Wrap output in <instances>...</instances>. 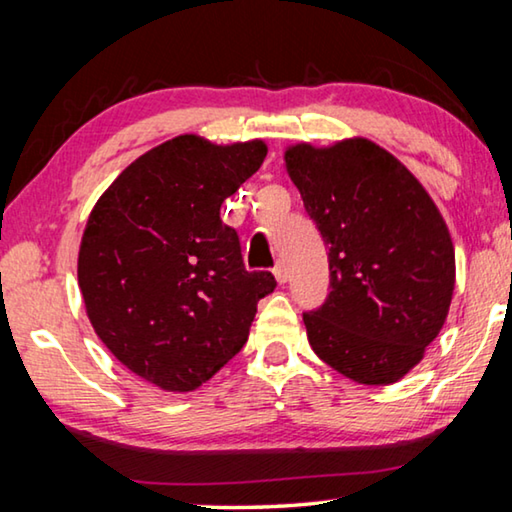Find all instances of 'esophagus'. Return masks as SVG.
<instances>
[{"label":"esophagus","instance_id":"obj_1","mask_svg":"<svg viewBox=\"0 0 512 512\" xmlns=\"http://www.w3.org/2000/svg\"><path fill=\"white\" fill-rule=\"evenodd\" d=\"M273 275H275V280L280 282V284H284V282L289 280V268H287V264H284V259H280V262L275 264Z\"/></svg>","mask_w":512,"mask_h":512}]
</instances>
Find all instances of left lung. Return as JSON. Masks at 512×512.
Segmentation results:
<instances>
[{
    "mask_svg": "<svg viewBox=\"0 0 512 512\" xmlns=\"http://www.w3.org/2000/svg\"><path fill=\"white\" fill-rule=\"evenodd\" d=\"M284 167L329 259L332 291L302 316L311 350L357 384H395L424 359L452 305L456 257L443 214L366 137L291 144Z\"/></svg>",
    "mask_w": 512,
    "mask_h": 512,
    "instance_id": "1",
    "label": "left lung"
}]
</instances>
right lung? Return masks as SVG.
<instances>
[{
	"label": "right lung",
	"instance_id": "add662e5",
	"mask_svg": "<svg viewBox=\"0 0 512 512\" xmlns=\"http://www.w3.org/2000/svg\"><path fill=\"white\" fill-rule=\"evenodd\" d=\"M264 140L214 144L185 133L153 146L94 203L79 248L85 314L119 363L167 393H189L244 348L259 298L225 198L262 167Z\"/></svg>",
	"mask_w": 512,
	"mask_h": 512
}]
</instances>
